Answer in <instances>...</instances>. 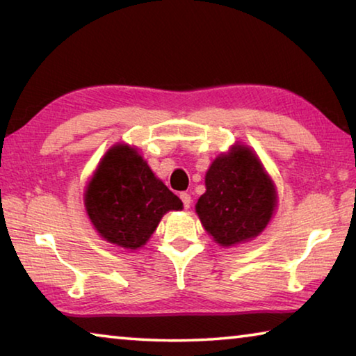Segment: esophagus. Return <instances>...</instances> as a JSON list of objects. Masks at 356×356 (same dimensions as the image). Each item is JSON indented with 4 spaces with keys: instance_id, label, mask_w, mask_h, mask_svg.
Here are the masks:
<instances>
[{
    "instance_id": "34e87169",
    "label": "esophagus",
    "mask_w": 356,
    "mask_h": 356,
    "mask_svg": "<svg viewBox=\"0 0 356 356\" xmlns=\"http://www.w3.org/2000/svg\"><path fill=\"white\" fill-rule=\"evenodd\" d=\"M179 196H180V200H182V202H184V207L188 209L190 204H191V196H190V193H187V191H184V193H180Z\"/></svg>"
}]
</instances>
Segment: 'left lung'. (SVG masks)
I'll return each mask as SVG.
<instances>
[{
	"label": "left lung",
	"mask_w": 356,
	"mask_h": 356,
	"mask_svg": "<svg viewBox=\"0 0 356 356\" xmlns=\"http://www.w3.org/2000/svg\"><path fill=\"white\" fill-rule=\"evenodd\" d=\"M206 193L196 202L201 225L222 247L253 241L277 209L274 180L249 145L236 143L206 172Z\"/></svg>",
	"instance_id": "left-lung-1"
}]
</instances>
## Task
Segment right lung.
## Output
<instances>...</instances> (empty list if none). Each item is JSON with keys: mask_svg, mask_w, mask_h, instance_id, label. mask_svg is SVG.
<instances>
[{"mask_svg": "<svg viewBox=\"0 0 356 356\" xmlns=\"http://www.w3.org/2000/svg\"><path fill=\"white\" fill-rule=\"evenodd\" d=\"M83 204L99 238L127 250L144 247L163 216L184 207L138 149L128 144L112 145L101 158L86 187Z\"/></svg>", "mask_w": 356, "mask_h": 356, "instance_id": "obj_1", "label": "right lung"}]
</instances>
